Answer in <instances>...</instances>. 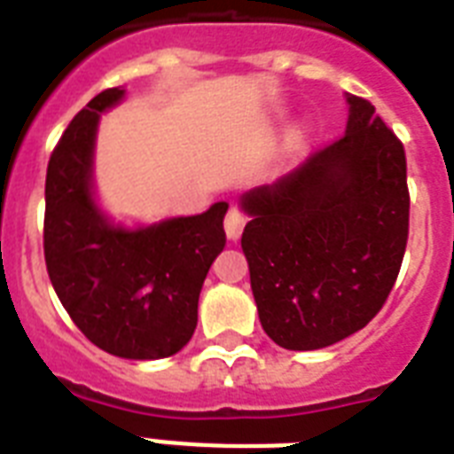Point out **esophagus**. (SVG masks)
Wrapping results in <instances>:
<instances>
[{
    "mask_svg": "<svg viewBox=\"0 0 454 454\" xmlns=\"http://www.w3.org/2000/svg\"><path fill=\"white\" fill-rule=\"evenodd\" d=\"M245 223H247V216H245L240 209L231 207V209H228V214H226V221H223L228 238H231V240H238V238L242 235V231H245Z\"/></svg>",
    "mask_w": 454,
    "mask_h": 454,
    "instance_id": "34e87169",
    "label": "esophagus"
}]
</instances>
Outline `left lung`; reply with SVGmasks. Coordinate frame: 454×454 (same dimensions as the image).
Instances as JSON below:
<instances>
[{"label":"left lung","instance_id":"1","mask_svg":"<svg viewBox=\"0 0 454 454\" xmlns=\"http://www.w3.org/2000/svg\"><path fill=\"white\" fill-rule=\"evenodd\" d=\"M344 137L240 198L242 252L263 332L316 351L363 330L408 242L405 151L365 98L346 94Z\"/></svg>","mask_w":454,"mask_h":454}]
</instances>
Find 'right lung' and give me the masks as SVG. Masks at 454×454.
<instances>
[{"mask_svg": "<svg viewBox=\"0 0 454 454\" xmlns=\"http://www.w3.org/2000/svg\"><path fill=\"white\" fill-rule=\"evenodd\" d=\"M106 89L80 110L46 169L44 259L82 334L117 358H169L191 341L209 266L226 247L228 202L195 216L124 226L94 185L98 122L124 98Z\"/></svg>", "mask_w": 454, "mask_h": 454, "instance_id": "1", "label": "right lung"}]
</instances>
